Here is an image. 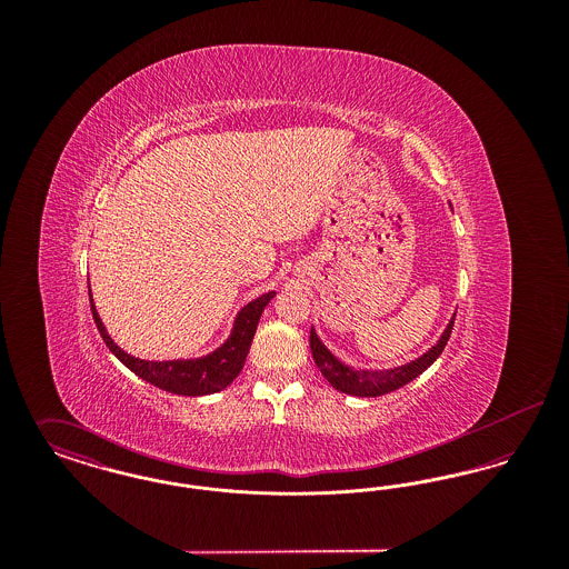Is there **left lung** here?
<instances>
[{
	"label": "left lung",
	"instance_id": "left-lung-1",
	"mask_svg": "<svg viewBox=\"0 0 569 569\" xmlns=\"http://www.w3.org/2000/svg\"><path fill=\"white\" fill-rule=\"evenodd\" d=\"M452 326H455V318L450 320V325L443 330V335L439 337V341L429 352L422 353L420 358L407 362L403 367L383 369V371H356L352 367L343 365L320 341V337L316 335L313 328L309 335V346H311V353H313L318 369L332 383V388H337L339 392H346V395H353V397H381V395L403 388L411 379H416L422 371H427L439 358V353L443 352V348L452 335Z\"/></svg>",
	"mask_w": 569,
	"mask_h": 569
}]
</instances>
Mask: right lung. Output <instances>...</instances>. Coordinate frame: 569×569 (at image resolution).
<instances>
[{"mask_svg":"<svg viewBox=\"0 0 569 569\" xmlns=\"http://www.w3.org/2000/svg\"><path fill=\"white\" fill-rule=\"evenodd\" d=\"M274 292H267L262 297L251 300L249 305H244L239 311L234 328L228 337V341L217 348L216 352L207 353L202 358H190V360H140L128 352H123L112 339H110L107 328L102 325L91 290H89V302H91V313L96 326L104 339V343L109 346L110 352L114 353L132 373L138 378L162 388L166 392L172 395H183V397H202V395H213L223 390L226 386H230L234 378L241 373L243 369L244 358L251 348L256 328L260 322V316L264 311V307L271 302Z\"/></svg>","mask_w":569,"mask_h":569,"instance_id":"add662e5","label":"right lung"}]
</instances>
